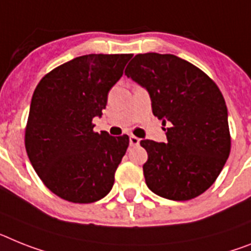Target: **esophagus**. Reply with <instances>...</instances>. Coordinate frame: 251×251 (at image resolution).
Returning <instances> with one entry per match:
<instances>
[{
    "label": "esophagus",
    "instance_id": "1",
    "mask_svg": "<svg viewBox=\"0 0 251 251\" xmlns=\"http://www.w3.org/2000/svg\"><path fill=\"white\" fill-rule=\"evenodd\" d=\"M130 145H131V147H136V145H139V143H140V139L139 138H136V136H134V135H130Z\"/></svg>",
    "mask_w": 251,
    "mask_h": 251
}]
</instances>
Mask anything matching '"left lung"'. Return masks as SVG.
I'll use <instances>...</instances> for the list:
<instances>
[{
  "label": "left lung",
  "instance_id": "left-lung-1",
  "mask_svg": "<svg viewBox=\"0 0 251 251\" xmlns=\"http://www.w3.org/2000/svg\"><path fill=\"white\" fill-rule=\"evenodd\" d=\"M125 74L149 93L153 115L167 124V143L142 140L147 186L170 201H189L209 189L229 155L226 102L218 86L175 54H136Z\"/></svg>",
  "mask_w": 251,
  "mask_h": 251
}]
</instances>
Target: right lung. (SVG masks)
Masks as SVG:
<instances>
[{"label": "right lung", "mask_w": 251, "mask_h": 251, "mask_svg": "<svg viewBox=\"0 0 251 251\" xmlns=\"http://www.w3.org/2000/svg\"><path fill=\"white\" fill-rule=\"evenodd\" d=\"M132 54H85L48 73L31 98L25 148L38 176L73 203L104 198L129 147V136L93 131L108 92Z\"/></svg>", "instance_id": "right-lung-1"}]
</instances>
